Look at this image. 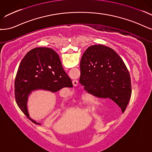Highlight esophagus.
<instances>
[{"label": "esophagus", "instance_id": "obj_1", "mask_svg": "<svg viewBox=\"0 0 152 152\" xmlns=\"http://www.w3.org/2000/svg\"><path fill=\"white\" fill-rule=\"evenodd\" d=\"M72 84H73V85H74L75 86H76L78 85V82H77V81L76 80H72Z\"/></svg>", "mask_w": 152, "mask_h": 152}]
</instances>
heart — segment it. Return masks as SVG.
Here are the masks:
<instances>
[{
	"mask_svg": "<svg viewBox=\"0 0 152 152\" xmlns=\"http://www.w3.org/2000/svg\"><path fill=\"white\" fill-rule=\"evenodd\" d=\"M81 100V109L83 110H90L99 104V100L91 94L86 95Z\"/></svg>",
	"mask_w": 152,
	"mask_h": 152,
	"instance_id": "obj_1",
	"label": "heart"
}]
</instances>
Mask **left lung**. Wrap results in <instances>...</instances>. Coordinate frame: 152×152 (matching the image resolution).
<instances>
[{
	"mask_svg": "<svg viewBox=\"0 0 152 152\" xmlns=\"http://www.w3.org/2000/svg\"><path fill=\"white\" fill-rule=\"evenodd\" d=\"M80 83L89 94L109 98L125 111L131 95V83L124 62L112 48L103 45L89 47L80 62Z\"/></svg>",
	"mask_w": 152,
	"mask_h": 152,
	"instance_id": "left-lung-1",
	"label": "left lung"
}]
</instances>
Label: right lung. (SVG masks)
<instances>
[{
	"instance_id": "obj_1",
	"label": "right lung",
	"mask_w": 152,
	"mask_h": 152,
	"mask_svg": "<svg viewBox=\"0 0 152 152\" xmlns=\"http://www.w3.org/2000/svg\"><path fill=\"white\" fill-rule=\"evenodd\" d=\"M72 83L62 66L59 56L52 48L37 47L29 51L22 59L15 78L14 92L19 109L36 124L27 109L28 96L33 91L46 90L55 93Z\"/></svg>"
}]
</instances>
